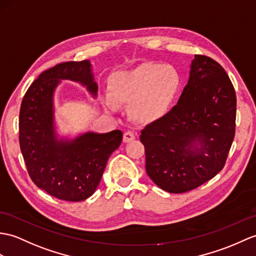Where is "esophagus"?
I'll return each mask as SVG.
<instances>
[{
	"instance_id": "34e87169",
	"label": "esophagus",
	"mask_w": 256,
	"mask_h": 256,
	"mask_svg": "<svg viewBox=\"0 0 256 256\" xmlns=\"http://www.w3.org/2000/svg\"><path fill=\"white\" fill-rule=\"evenodd\" d=\"M134 138H135V134L132 132V130H126V132L123 134V142H132Z\"/></svg>"
}]
</instances>
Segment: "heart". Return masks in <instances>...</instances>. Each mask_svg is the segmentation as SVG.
Masks as SVG:
<instances>
[{"mask_svg":"<svg viewBox=\"0 0 256 256\" xmlns=\"http://www.w3.org/2000/svg\"><path fill=\"white\" fill-rule=\"evenodd\" d=\"M181 75L172 65L142 63L118 70L109 80V92L102 98L108 110L118 102L128 104V116L138 123L157 120L167 114L181 87Z\"/></svg>","mask_w":256,"mask_h":256,"instance_id":"b5f03b06","label":"heart"}]
</instances>
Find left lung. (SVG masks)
Masks as SVG:
<instances>
[{
	"instance_id": "8db88e82",
	"label": "left lung",
	"mask_w": 256,
	"mask_h": 256,
	"mask_svg": "<svg viewBox=\"0 0 256 256\" xmlns=\"http://www.w3.org/2000/svg\"><path fill=\"white\" fill-rule=\"evenodd\" d=\"M236 98L219 63L194 56L178 104L142 130L146 172L170 193H184L224 168L234 138Z\"/></svg>"
}]
</instances>
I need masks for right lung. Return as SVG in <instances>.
<instances>
[{
  "label": "right lung",
  "instance_id": "1",
  "mask_svg": "<svg viewBox=\"0 0 256 256\" xmlns=\"http://www.w3.org/2000/svg\"><path fill=\"white\" fill-rule=\"evenodd\" d=\"M86 87L94 98L98 85L90 61L65 62L41 73L28 88L20 112V145L32 182L58 200L80 202L92 196L110 155L123 133L86 132L74 138L58 136L54 121V92L61 80Z\"/></svg>",
  "mask_w": 256,
  "mask_h": 256
}]
</instances>
